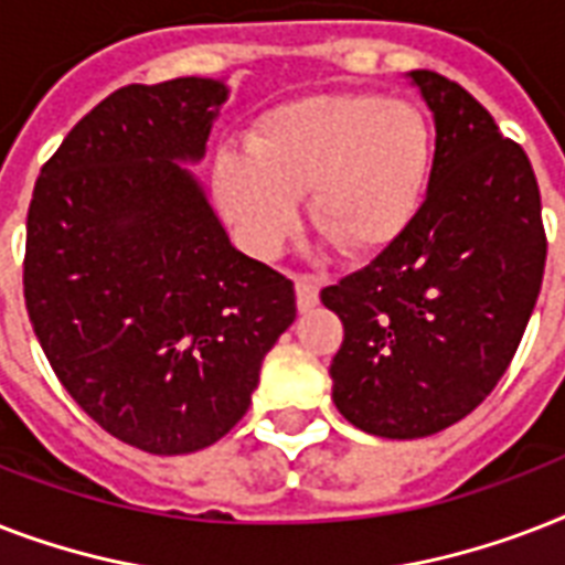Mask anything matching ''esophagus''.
<instances>
[{"label":"esophagus","mask_w":565,"mask_h":565,"mask_svg":"<svg viewBox=\"0 0 565 565\" xmlns=\"http://www.w3.org/2000/svg\"><path fill=\"white\" fill-rule=\"evenodd\" d=\"M296 301H299V310L317 308L319 301V278L317 275H296Z\"/></svg>","instance_id":"1"}]
</instances>
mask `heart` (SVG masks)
<instances>
[{"label": "heart", "mask_w": 565, "mask_h": 565, "mask_svg": "<svg viewBox=\"0 0 565 565\" xmlns=\"http://www.w3.org/2000/svg\"><path fill=\"white\" fill-rule=\"evenodd\" d=\"M430 172L434 131L413 102L326 93L266 110L248 131V154L220 152L213 184L255 255L278 252L308 195L313 228L345 255L370 257L411 228Z\"/></svg>", "instance_id": "heart-1"}]
</instances>
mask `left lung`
<instances>
[{
  "label": "left lung",
  "instance_id": "1",
  "mask_svg": "<svg viewBox=\"0 0 565 565\" xmlns=\"http://www.w3.org/2000/svg\"><path fill=\"white\" fill-rule=\"evenodd\" d=\"M407 82L434 114V172L411 228L322 290L343 319L331 398L354 428L419 439L492 393L534 313L545 269L543 204L522 146L460 84Z\"/></svg>",
  "mask_w": 565,
  "mask_h": 565
}]
</instances>
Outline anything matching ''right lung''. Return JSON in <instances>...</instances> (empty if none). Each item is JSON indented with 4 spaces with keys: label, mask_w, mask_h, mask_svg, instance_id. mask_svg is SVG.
I'll return each mask as SVG.
<instances>
[{
    "label": "right lung",
    "mask_w": 565,
    "mask_h": 565,
    "mask_svg": "<svg viewBox=\"0 0 565 565\" xmlns=\"http://www.w3.org/2000/svg\"><path fill=\"white\" fill-rule=\"evenodd\" d=\"M220 78L128 84L40 170L25 222V308L75 404L149 455H190L248 411L296 319L290 278L231 246L202 163Z\"/></svg>",
    "instance_id": "right-lung-1"
}]
</instances>
